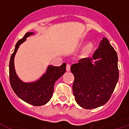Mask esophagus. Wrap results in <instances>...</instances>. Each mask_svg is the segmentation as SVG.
Segmentation results:
<instances>
[{
	"instance_id": "esophagus-1",
	"label": "esophagus",
	"mask_w": 129,
	"mask_h": 129,
	"mask_svg": "<svg viewBox=\"0 0 129 129\" xmlns=\"http://www.w3.org/2000/svg\"><path fill=\"white\" fill-rule=\"evenodd\" d=\"M70 69H71V65H70V63H68V64H67V66H66L67 71H70Z\"/></svg>"
}]
</instances>
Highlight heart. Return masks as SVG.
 I'll use <instances>...</instances> for the list:
<instances>
[{"mask_svg":"<svg viewBox=\"0 0 129 129\" xmlns=\"http://www.w3.org/2000/svg\"><path fill=\"white\" fill-rule=\"evenodd\" d=\"M90 47H91V44H87V45H86V48H87V49H88V48H90Z\"/></svg>","mask_w":129,"mask_h":129,"instance_id":"heart-1","label":"heart"}]
</instances>
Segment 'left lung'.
Masks as SVG:
<instances>
[{
  "label": "left lung",
  "instance_id": "8db88e82",
  "mask_svg": "<svg viewBox=\"0 0 129 129\" xmlns=\"http://www.w3.org/2000/svg\"><path fill=\"white\" fill-rule=\"evenodd\" d=\"M93 59H97L94 64ZM117 54L103 38L92 58H85L71 66L74 75L73 92L77 103L86 110L102 106L110 100L119 79Z\"/></svg>",
  "mask_w": 129,
  "mask_h": 129
}]
</instances>
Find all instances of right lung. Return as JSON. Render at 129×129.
<instances>
[{
	"mask_svg": "<svg viewBox=\"0 0 129 129\" xmlns=\"http://www.w3.org/2000/svg\"><path fill=\"white\" fill-rule=\"evenodd\" d=\"M27 33L16 43L9 63L10 82L13 90L20 99L35 106H40L48 103L54 92V83L66 72V63L61 66H49L46 73L39 79L32 83H24L19 79L14 69V56L19 45L26 41V38L33 35Z\"/></svg>",
	"mask_w": 129,
	"mask_h": 129,
	"instance_id": "add662e5",
	"label": "right lung"
}]
</instances>
